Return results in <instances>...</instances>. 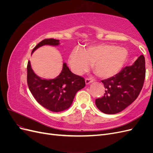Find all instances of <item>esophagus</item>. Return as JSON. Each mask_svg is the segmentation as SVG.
Instances as JSON below:
<instances>
[{
    "label": "esophagus",
    "mask_w": 153,
    "mask_h": 153,
    "mask_svg": "<svg viewBox=\"0 0 153 153\" xmlns=\"http://www.w3.org/2000/svg\"><path fill=\"white\" fill-rule=\"evenodd\" d=\"M85 84L86 85H89V84H91V83L92 82V80L91 79V78H85Z\"/></svg>",
    "instance_id": "34e87169"
}]
</instances>
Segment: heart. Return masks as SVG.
I'll list each match as a JSON object with an SVG mask.
<instances>
[{
    "mask_svg": "<svg viewBox=\"0 0 153 153\" xmlns=\"http://www.w3.org/2000/svg\"><path fill=\"white\" fill-rule=\"evenodd\" d=\"M128 57L127 50L113 45L100 44L90 46L84 50L76 48L69 57L71 70L81 75L89 68L92 69L100 77L110 78L115 76L126 64Z\"/></svg>",
    "mask_w": 153,
    "mask_h": 153,
    "instance_id": "heart-1",
    "label": "heart"
}]
</instances>
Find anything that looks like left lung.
<instances>
[{"mask_svg":"<svg viewBox=\"0 0 153 153\" xmlns=\"http://www.w3.org/2000/svg\"><path fill=\"white\" fill-rule=\"evenodd\" d=\"M145 76V58L141 55L131 66L123 68L113 77L101 80L106 90L103 97L96 100L97 108L106 114L121 112L137 98Z\"/></svg>","mask_w":153,"mask_h":153,"instance_id":"8db88e82","label":"left lung"}]
</instances>
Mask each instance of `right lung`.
Returning a JSON list of instances; mask_svg holds the SVG:
<instances>
[{
  "label": "right lung",
  "mask_w": 153,
  "mask_h": 153,
  "mask_svg": "<svg viewBox=\"0 0 153 153\" xmlns=\"http://www.w3.org/2000/svg\"><path fill=\"white\" fill-rule=\"evenodd\" d=\"M59 39H45L37 45L32 53L44 45L58 46ZM27 84L36 101L43 107L54 112H59L70 107L76 92L85 86L84 78L73 74L66 62L62 69L53 79H45L34 73L30 65L27 64Z\"/></svg>",
  "instance_id": "1"
}]
</instances>
